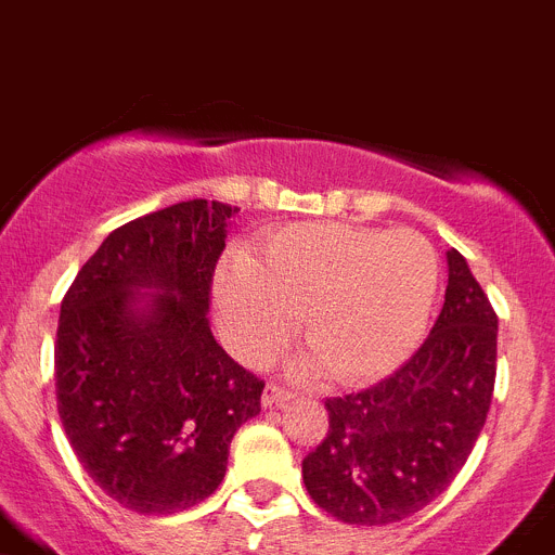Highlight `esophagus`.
<instances>
[{
    "label": "esophagus",
    "instance_id": "obj_1",
    "mask_svg": "<svg viewBox=\"0 0 555 555\" xmlns=\"http://www.w3.org/2000/svg\"><path fill=\"white\" fill-rule=\"evenodd\" d=\"M293 396V392H289L287 387H282V384H268L266 387V392H262V403H266V406H273V403H282V401H287V398Z\"/></svg>",
    "mask_w": 555,
    "mask_h": 555
}]
</instances>
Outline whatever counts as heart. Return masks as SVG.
I'll return each instance as SVG.
<instances>
[{
	"label": "heart",
	"mask_w": 555,
	"mask_h": 555,
	"mask_svg": "<svg viewBox=\"0 0 555 555\" xmlns=\"http://www.w3.org/2000/svg\"><path fill=\"white\" fill-rule=\"evenodd\" d=\"M439 262L412 229L293 223L216 276L218 326L243 362L268 364L296 334L307 371L343 384L396 371L428 326Z\"/></svg>",
	"instance_id": "b5f03b06"
}]
</instances>
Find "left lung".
<instances>
[{
	"instance_id": "left-lung-1",
	"label": "left lung",
	"mask_w": 555,
	"mask_h": 555,
	"mask_svg": "<svg viewBox=\"0 0 555 555\" xmlns=\"http://www.w3.org/2000/svg\"><path fill=\"white\" fill-rule=\"evenodd\" d=\"M498 371V314L456 248L446 304L392 376L326 398L328 431L301 462L312 501L351 526H387L439 498L487 423Z\"/></svg>"
}]
</instances>
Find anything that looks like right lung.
I'll use <instances>...</instances> for the list:
<instances>
[{"mask_svg": "<svg viewBox=\"0 0 555 555\" xmlns=\"http://www.w3.org/2000/svg\"><path fill=\"white\" fill-rule=\"evenodd\" d=\"M237 207L207 198L124 223L60 304L54 392L85 473L138 514H173L223 481L266 382L209 332L212 273ZM157 286L146 308L137 287Z\"/></svg>", "mask_w": 555, "mask_h": 555, "instance_id": "1", "label": "right lung"}]
</instances>
